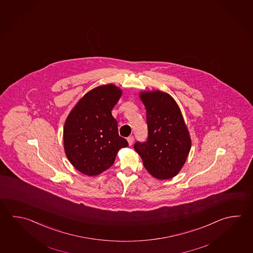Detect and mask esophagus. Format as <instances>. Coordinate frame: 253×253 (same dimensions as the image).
I'll return each instance as SVG.
<instances>
[{
	"mask_svg": "<svg viewBox=\"0 0 253 253\" xmlns=\"http://www.w3.org/2000/svg\"><path fill=\"white\" fill-rule=\"evenodd\" d=\"M127 140H128V143H129V146H131L134 142L133 136H129V138H127Z\"/></svg>",
	"mask_w": 253,
	"mask_h": 253,
	"instance_id": "1",
	"label": "esophagus"
}]
</instances>
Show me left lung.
I'll return each instance as SVG.
<instances>
[{
	"label": "left lung",
	"mask_w": 253,
	"mask_h": 253,
	"mask_svg": "<svg viewBox=\"0 0 253 253\" xmlns=\"http://www.w3.org/2000/svg\"><path fill=\"white\" fill-rule=\"evenodd\" d=\"M147 110V141L134 149L153 177L168 180L180 172L191 148V139L181 110L171 95L162 91L141 92Z\"/></svg>",
	"instance_id": "obj_1"
}]
</instances>
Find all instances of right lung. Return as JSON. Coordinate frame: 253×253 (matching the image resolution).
Returning a JSON list of instances; mask_svg holds the SVG:
<instances>
[{"instance_id":"right-lung-1","label":"right lung","mask_w":253,"mask_h":253,"mask_svg":"<svg viewBox=\"0 0 253 253\" xmlns=\"http://www.w3.org/2000/svg\"><path fill=\"white\" fill-rule=\"evenodd\" d=\"M122 95L113 84L96 86L78 102L67 117L63 144L67 158L78 171L95 176L115 163L117 152L128 147L118 134L112 110Z\"/></svg>"}]
</instances>
